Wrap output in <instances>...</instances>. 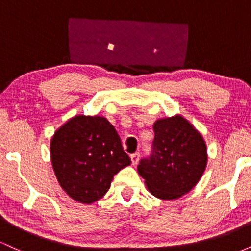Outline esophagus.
<instances>
[{"label":"esophagus","mask_w":251,"mask_h":251,"mask_svg":"<svg viewBox=\"0 0 251 251\" xmlns=\"http://www.w3.org/2000/svg\"><path fill=\"white\" fill-rule=\"evenodd\" d=\"M139 157H140L139 152H135V153H132V154H131L132 165H137L138 162H139Z\"/></svg>","instance_id":"1"}]
</instances>
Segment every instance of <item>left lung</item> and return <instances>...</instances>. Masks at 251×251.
Here are the masks:
<instances>
[{
    "mask_svg": "<svg viewBox=\"0 0 251 251\" xmlns=\"http://www.w3.org/2000/svg\"><path fill=\"white\" fill-rule=\"evenodd\" d=\"M149 157L140 159L138 172L152 195L176 200L198 183L206 166V145L200 132L180 116L159 119Z\"/></svg>",
    "mask_w": 251,
    "mask_h": 251,
    "instance_id": "8db88e82",
    "label": "left lung"
}]
</instances>
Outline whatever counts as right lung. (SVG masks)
<instances>
[{
    "mask_svg": "<svg viewBox=\"0 0 251 251\" xmlns=\"http://www.w3.org/2000/svg\"><path fill=\"white\" fill-rule=\"evenodd\" d=\"M50 158L61 188L86 204L100 200L114 175L131 164L114 126L98 116H76L57 129Z\"/></svg>",
    "mask_w": 251,
    "mask_h": 251,
    "instance_id": "obj_1",
    "label": "right lung"
}]
</instances>
